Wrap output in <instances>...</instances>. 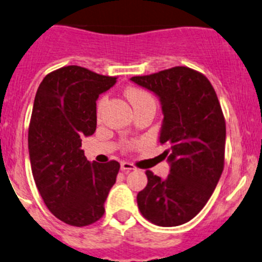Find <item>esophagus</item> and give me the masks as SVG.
<instances>
[{"label": "esophagus", "mask_w": 262, "mask_h": 262, "mask_svg": "<svg viewBox=\"0 0 262 262\" xmlns=\"http://www.w3.org/2000/svg\"><path fill=\"white\" fill-rule=\"evenodd\" d=\"M121 170L122 171H131V170H135V166L131 164V162H126V161H123V162H121Z\"/></svg>", "instance_id": "esophagus-1"}]
</instances>
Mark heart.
I'll use <instances>...</instances> for the list:
<instances>
[{"label": "heart", "mask_w": 262, "mask_h": 262, "mask_svg": "<svg viewBox=\"0 0 262 262\" xmlns=\"http://www.w3.org/2000/svg\"><path fill=\"white\" fill-rule=\"evenodd\" d=\"M126 96L130 100L131 105L134 106L135 110L142 107V106L147 105V103L155 102L154 97L148 94L146 90L139 89V87H130V89L126 90ZM103 102H105V97L101 98L97 103V111H100L102 107Z\"/></svg>", "instance_id": "b5f03b06"}]
</instances>
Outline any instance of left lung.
I'll list each match as a JSON object with an SVG mask.
<instances>
[{
  "instance_id": "obj_1",
  "label": "left lung",
  "mask_w": 262,
  "mask_h": 262,
  "mask_svg": "<svg viewBox=\"0 0 262 262\" xmlns=\"http://www.w3.org/2000/svg\"><path fill=\"white\" fill-rule=\"evenodd\" d=\"M160 97L164 122L160 142L171 164L165 180L147 170V185L137 193L146 220L164 227L190 221L212 195L225 165L226 123L212 85L186 66L131 77Z\"/></svg>"
}]
</instances>
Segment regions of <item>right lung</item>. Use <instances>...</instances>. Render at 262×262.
I'll use <instances>...</instances> for the list:
<instances>
[{"instance_id": "1", "label": "right lung", "mask_w": 262, "mask_h": 262, "mask_svg": "<svg viewBox=\"0 0 262 262\" xmlns=\"http://www.w3.org/2000/svg\"><path fill=\"white\" fill-rule=\"evenodd\" d=\"M117 77L64 66L42 80L31 115L29 151L33 180L58 220L89 226L105 213L120 164L87 161L82 137L96 130V100Z\"/></svg>"}]
</instances>
